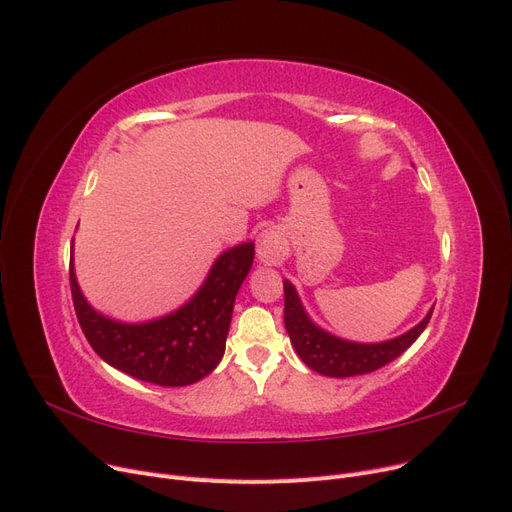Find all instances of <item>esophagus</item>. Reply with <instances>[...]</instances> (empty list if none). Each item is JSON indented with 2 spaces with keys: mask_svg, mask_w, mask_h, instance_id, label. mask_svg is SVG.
<instances>
[{
  "mask_svg": "<svg viewBox=\"0 0 512 512\" xmlns=\"http://www.w3.org/2000/svg\"><path fill=\"white\" fill-rule=\"evenodd\" d=\"M280 244H282V240H280V232L278 230H274V228L263 230L257 236V255H259V259L265 261V263L274 261V257L280 251Z\"/></svg>",
  "mask_w": 512,
  "mask_h": 512,
  "instance_id": "1",
  "label": "esophagus"
}]
</instances>
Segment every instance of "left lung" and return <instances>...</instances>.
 <instances>
[{"instance_id":"8db88e82","label":"left lung","mask_w":512,"mask_h":512,"mask_svg":"<svg viewBox=\"0 0 512 512\" xmlns=\"http://www.w3.org/2000/svg\"><path fill=\"white\" fill-rule=\"evenodd\" d=\"M433 309L412 330L383 343H353L339 339L309 320L295 286L284 280V326L299 358L324 376H358L387 366L399 358L427 328Z\"/></svg>"}]
</instances>
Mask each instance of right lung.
Masks as SVG:
<instances>
[{
	"label": "right lung",
	"mask_w": 512,
	"mask_h": 512,
	"mask_svg": "<svg viewBox=\"0 0 512 512\" xmlns=\"http://www.w3.org/2000/svg\"><path fill=\"white\" fill-rule=\"evenodd\" d=\"M253 257V242L221 253L205 284L186 305L144 324H125L98 314L81 293L71 257L69 276L79 326L106 364L133 379L161 387L192 385L224 358L236 293Z\"/></svg>",
	"instance_id": "right-lung-1"
}]
</instances>
